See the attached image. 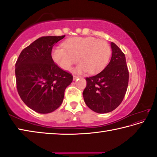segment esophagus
I'll return each instance as SVG.
<instances>
[{"label":"esophagus","mask_w":157,"mask_h":157,"mask_svg":"<svg viewBox=\"0 0 157 157\" xmlns=\"http://www.w3.org/2000/svg\"><path fill=\"white\" fill-rule=\"evenodd\" d=\"M73 79H74V80H75V79H78V78H79V77H78V76H76V75H73Z\"/></svg>","instance_id":"1"}]
</instances>
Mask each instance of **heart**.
Wrapping results in <instances>:
<instances>
[{"instance_id":"b5f03b06","label":"heart","mask_w":157,"mask_h":157,"mask_svg":"<svg viewBox=\"0 0 157 157\" xmlns=\"http://www.w3.org/2000/svg\"><path fill=\"white\" fill-rule=\"evenodd\" d=\"M63 48L55 47L52 50V58L63 70H70L78 62L75 69L78 73L87 71L89 74L100 72L107 65L111 56V47L105 40L91 36L74 37L63 43Z\"/></svg>"}]
</instances>
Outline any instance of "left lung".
<instances>
[{
  "instance_id": "obj_1",
  "label": "left lung",
  "mask_w": 157,
  "mask_h": 157,
  "mask_svg": "<svg viewBox=\"0 0 157 157\" xmlns=\"http://www.w3.org/2000/svg\"><path fill=\"white\" fill-rule=\"evenodd\" d=\"M112 55L109 64L100 73L86 78L83 91L84 102L98 113L111 112L120 105L126 94L129 71L125 55L111 42Z\"/></svg>"
}]
</instances>
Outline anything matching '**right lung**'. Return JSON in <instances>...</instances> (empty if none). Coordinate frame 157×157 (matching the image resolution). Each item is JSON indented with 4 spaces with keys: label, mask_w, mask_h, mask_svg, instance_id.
<instances>
[{
    "label": "right lung",
    "mask_w": 157,
    "mask_h": 157,
    "mask_svg": "<svg viewBox=\"0 0 157 157\" xmlns=\"http://www.w3.org/2000/svg\"><path fill=\"white\" fill-rule=\"evenodd\" d=\"M64 36L37 39L21 51L16 62L18 95L37 113H51L59 108L66 88L73 81L72 75L55 63L51 55L53 46Z\"/></svg>",
    "instance_id": "add662e5"
}]
</instances>
